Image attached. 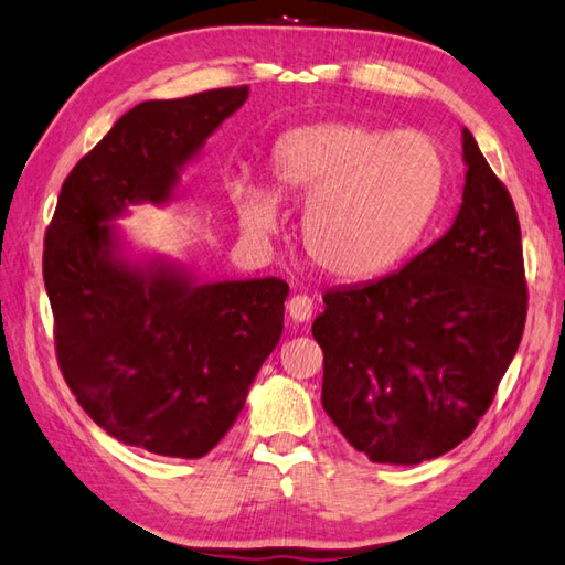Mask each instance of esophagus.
<instances>
[{
	"label": "esophagus",
	"mask_w": 565,
	"mask_h": 565,
	"mask_svg": "<svg viewBox=\"0 0 565 565\" xmlns=\"http://www.w3.org/2000/svg\"><path fill=\"white\" fill-rule=\"evenodd\" d=\"M288 318L294 322H308L310 315H312V298L306 294H296L291 300H288Z\"/></svg>",
	"instance_id": "34e87169"
}]
</instances>
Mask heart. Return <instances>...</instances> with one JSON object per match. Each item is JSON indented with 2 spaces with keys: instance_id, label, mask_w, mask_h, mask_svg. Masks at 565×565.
Returning <instances> with one entry per match:
<instances>
[{
  "instance_id": "obj_1",
  "label": "heart",
  "mask_w": 565,
  "mask_h": 565,
  "mask_svg": "<svg viewBox=\"0 0 565 565\" xmlns=\"http://www.w3.org/2000/svg\"><path fill=\"white\" fill-rule=\"evenodd\" d=\"M271 173L280 194L306 204L300 241L310 265L339 281H365L395 269L424 238L445 163L422 132L327 122L284 135ZM233 202L250 228H279L274 190L235 182Z\"/></svg>"
}]
</instances>
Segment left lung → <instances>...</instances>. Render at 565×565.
Wrapping results in <instances>:
<instances>
[{
    "instance_id": "1",
    "label": "left lung",
    "mask_w": 565,
    "mask_h": 565,
    "mask_svg": "<svg viewBox=\"0 0 565 565\" xmlns=\"http://www.w3.org/2000/svg\"><path fill=\"white\" fill-rule=\"evenodd\" d=\"M462 161V204L443 238L390 277L327 291L312 322L324 412L380 465H418L469 438L522 339L513 200L467 127Z\"/></svg>"
}]
</instances>
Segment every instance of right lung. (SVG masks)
<instances>
[{
    "instance_id": "1",
    "label": "right lung",
    "mask_w": 565,
    "mask_h": 565,
    "mask_svg": "<svg viewBox=\"0 0 565 565\" xmlns=\"http://www.w3.org/2000/svg\"><path fill=\"white\" fill-rule=\"evenodd\" d=\"M247 94L216 88L125 113L64 180L45 235L62 375L105 433L153 455L196 460L226 436L279 344L288 284L202 281L173 257L135 250L115 221L173 202Z\"/></svg>"
}]
</instances>
